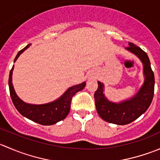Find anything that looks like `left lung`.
<instances>
[{"label":"left lung","instance_id":"left-lung-1","mask_svg":"<svg viewBox=\"0 0 160 160\" xmlns=\"http://www.w3.org/2000/svg\"><path fill=\"white\" fill-rule=\"evenodd\" d=\"M127 49L139 57L144 66L145 82L134 98L120 104L108 101L104 94V85L98 81L94 93L95 105L98 114L103 120L116 125H127L135 121L149 108L154 95L155 78L149 56L145 51L134 43L129 42Z\"/></svg>","mask_w":160,"mask_h":160}]
</instances>
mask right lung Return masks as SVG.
Returning <instances> with one entry per match:
<instances>
[{
    "label": "right lung",
    "mask_w": 160,
    "mask_h": 160,
    "mask_svg": "<svg viewBox=\"0 0 160 160\" xmlns=\"http://www.w3.org/2000/svg\"><path fill=\"white\" fill-rule=\"evenodd\" d=\"M29 46L30 44L18 52L14 59V62L20 56V54H22L27 48L29 47ZM13 69H14V66L11 68L10 74H9L8 85L11 98L14 107L21 114L26 117L27 118L42 125H54L56 122L65 118L70 112L72 97L76 94V93L83 90L86 85V83L83 82L80 84L71 87L60 98L53 102L49 103V104H40V105L26 104V103L23 102L14 92L12 82H11Z\"/></svg>",
    "instance_id": "add662e5"
}]
</instances>
